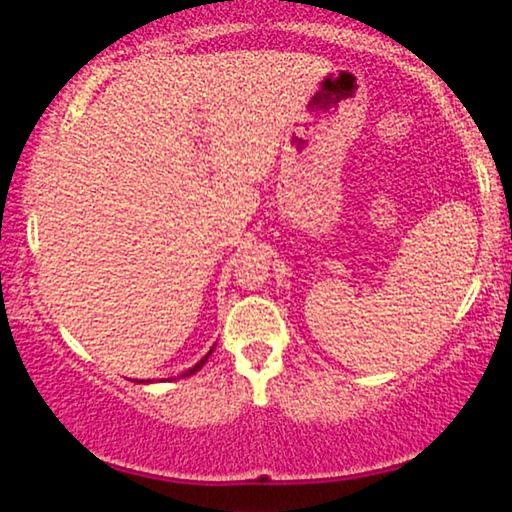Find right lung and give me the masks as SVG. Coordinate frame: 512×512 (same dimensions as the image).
<instances>
[{
  "label": "right lung",
  "mask_w": 512,
  "mask_h": 512,
  "mask_svg": "<svg viewBox=\"0 0 512 512\" xmlns=\"http://www.w3.org/2000/svg\"><path fill=\"white\" fill-rule=\"evenodd\" d=\"M212 352H214V347H212V349H209V352H207L205 356H202V359H200L198 363H195V366H193V368H188V370H186V373H181L179 377H191L193 373H198V370H200V368H202V366H205V363H207V359H209V356H212ZM146 382H149V380H146Z\"/></svg>",
  "instance_id": "add662e5"
}]
</instances>
